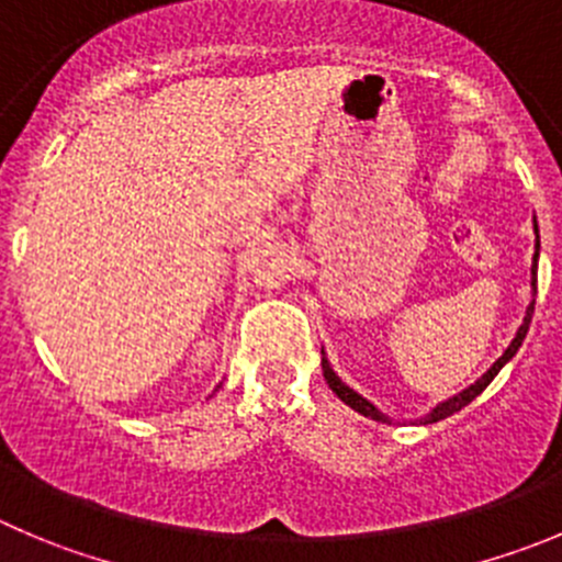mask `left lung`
Masks as SVG:
<instances>
[{
  "mask_svg": "<svg viewBox=\"0 0 562 562\" xmlns=\"http://www.w3.org/2000/svg\"><path fill=\"white\" fill-rule=\"evenodd\" d=\"M535 233H538V224H535ZM538 246H541V240H538V244H535V263H532V296H535V293H538ZM532 313H535V299H532V302H529V307H527V316H524V324H521V327H518L516 338L510 340V346H507V349H505V355H502V358L496 360V363L491 366V369H487L485 374H482L480 380L474 382V385H469V387H465V391H460L458 396H452V400L440 402V405L435 407L432 413H427V416H424L422 422H424V424H435V422H440V418H447V416H452V413L463 411V407L469 405V402H474L476 396H480V393L485 391L487 385H491V380H494V376L499 374V371H502V366H505L507 360H510L513 355L518 352V346H521V340L527 338V329H529V322H532ZM322 369H324V380H327V385L333 387V393H338V400H340V402H346V405L352 407V411L363 413V416L374 418V422H387V416H382V413L376 411V407L371 405L369 400H363V396H360L358 391H352V387H349V385H344V382H340V376L335 374V371H333V366H329V360L324 358V352H322Z\"/></svg>",
  "mask_w": 562,
  "mask_h": 562,
  "instance_id": "obj_1",
  "label": "left lung"
}]
</instances>
